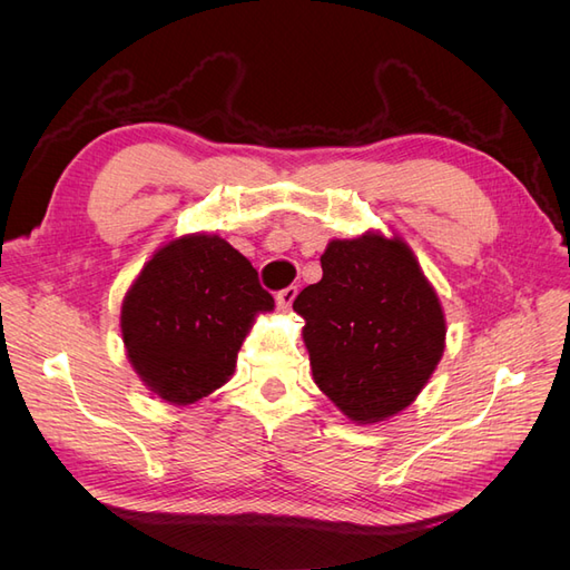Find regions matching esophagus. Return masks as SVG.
<instances>
[{"instance_id": "obj_1", "label": "esophagus", "mask_w": 570, "mask_h": 570, "mask_svg": "<svg viewBox=\"0 0 570 570\" xmlns=\"http://www.w3.org/2000/svg\"><path fill=\"white\" fill-rule=\"evenodd\" d=\"M295 297H297V287H285V289H281L278 292V308L281 312H289V306H292V302H295Z\"/></svg>"}]
</instances>
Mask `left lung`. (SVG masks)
Instances as JSON below:
<instances>
[{
  "label": "left lung",
  "mask_w": 570,
  "mask_h": 570,
  "mask_svg": "<svg viewBox=\"0 0 570 570\" xmlns=\"http://www.w3.org/2000/svg\"><path fill=\"white\" fill-rule=\"evenodd\" d=\"M321 268L292 304L314 383L352 423L387 421L416 402L444 354L438 292L396 233L331 239Z\"/></svg>",
  "instance_id": "1"
}]
</instances>
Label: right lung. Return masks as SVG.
<instances>
[{"mask_svg": "<svg viewBox=\"0 0 570 570\" xmlns=\"http://www.w3.org/2000/svg\"><path fill=\"white\" fill-rule=\"evenodd\" d=\"M249 258L216 233L170 237L130 283L120 340L161 402L195 404L226 385L258 314L273 312Z\"/></svg>", "mask_w": 570, "mask_h": 570, "instance_id": "1", "label": "right lung"}]
</instances>
